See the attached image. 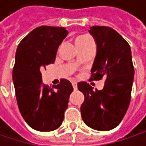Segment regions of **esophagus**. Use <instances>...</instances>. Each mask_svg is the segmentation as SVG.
Instances as JSON below:
<instances>
[{
  "label": "esophagus",
  "mask_w": 146,
  "mask_h": 146,
  "mask_svg": "<svg viewBox=\"0 0 146 146\" xmlns=\"http://www.w3.org/2000/svg\"><path fill=\"white\" fill-rule=\"evenodd\" d=\"M72 85H73L74 90H77V82L76 81H72Z\"/></svg>",
  "instance_id": "1"
}]
</instances>
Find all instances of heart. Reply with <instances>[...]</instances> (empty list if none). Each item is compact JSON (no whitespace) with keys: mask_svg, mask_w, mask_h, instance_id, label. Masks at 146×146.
<instances>
[{"mask_svg":"<svg viewBox=\"0 0 146 146\" xmlns=\"http://www.w3.org/2000/svg\"><path fill=\"white\" fill-rule=\"evenodd\" d=\"M90 41H92V40L88 37V36H79L75 40V44L76 45L79 44H84V43H87V42H90Z\"/></svg>","mask_w":146,"mask_h":146,"instance_id":"1","label":"heart"}]
</instances>
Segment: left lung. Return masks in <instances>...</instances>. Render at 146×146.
Instances as JSON below:
<instances>
[{
    "label": "left lung",
    "instance_id": "left-lung-1",
    "mask_svg": "<svg viewBox=\"0 0 146 146\" xmlns=\"http://www.w3.org/2000/svg\"><path fill=\"white\" fill-rule=\"evenodd\" d=\"M89 33L97 47L90 80L104 77L106 81L102 90H94L86 82L78 84V90L84 96L81 116L90 128L108 131L121 123L129 106L134 75L131 49L111 28L93 26Z\"/></svg>",
    "mask_w": 146,
    "mask_h": 146
}]
</instances>
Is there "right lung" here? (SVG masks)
Wrapping results in <instances>:
<instances>
[{
    "mask_svg": "<svg viewBox=\"0 0 146 146\" xmlns=\"http://www.w3.org/2000/svg\"><path fill=\"white\" fill-rule=\"evenodd\" d=\"M68 34L62 27L40 26L17 48L13 80L17 106L28 125L37 131H53L61 126L73 90L67 79L52 87L44 85L40 73L46 65L54 63L57 49Z\"/></svg>",
    "mask_w": 146,
    "mask_h": 146,
    "instance_id": "add662e5",
    "label": "right lung"
}]
</instances>
